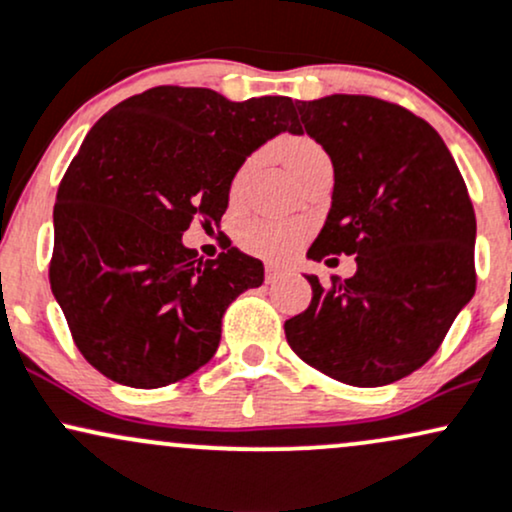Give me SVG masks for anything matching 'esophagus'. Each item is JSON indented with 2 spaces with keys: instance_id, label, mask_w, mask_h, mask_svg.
<instances>
[{
  "instance_id": "1",
  "label": "esophagus",
  "mask_w": 512,
  "mask_h": 512,
  "mask_svg": "<svg viewBox=\"0 0 512 512\" xmlns=\"http://www.w3.org/2000/svg\"><path fill=\"white\" fill-rule=\"evenodd\" d=\"M285 273H287L285 268L273 266V263H268V266H266V282H275V280H280L282 275H285Z\"/></svg>"
}]
</instances>
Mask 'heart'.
I'll list each match as a JSON object with an SVG mask.
<instances>
[{
  "label": "heart",
  "instance_id": "obj_1",
  "mask_svg": "<svg viewBox=\"0 0 512 512\" xmlns=\"http://www.w3.org/2000/svg\"><path fill=\"white\" fill-rule=\"evenodd\" d=\"M285 162L292 172L306 165L309 160L323 158V150L316 146L309 138H294L287 141L285 148ZM306 237V225L299 220H270V218H254L246 220L239 230V244L244 246L251 254L268 258V261H282L302 244Z\"/></svg>",
  "mask_w": 512,
  "mask_h": 512
}]
</instances>
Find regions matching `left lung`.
Masks as SVG:
<instances>
[{"instance_id":"8db88e82","label":"left lung","mask_w":512,"mask_h":512,"mask_svg":"<svg viewBox=\"0 0 512 512\" xmlns=\"http://www.w3.org/2000/svg\"><path fill=\"white\" fill-rule=\"evenodd\" d=\"M294 105L335 177L306 258L357 256V273L333 290L304 275L314 297L285 321L287 342L335 381L388 386L434 357L474 297L470 194L443 138L405 107L369 95Z\"/></svg>"}]
</instances>
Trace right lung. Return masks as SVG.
<instances>
[{"label": "right lung", "mask_w": 512, "mask_h": 512, "mask_svg": "<svg viewBox=\"0 0 512 512\" xmlns=\"http://www.w3.org/2000/svg\"><path fill=\"white\" fill-rule=\"evenodd\" d=\"M285 131L299 134L290 98L179 86L119 102L88 131L54 203L50 285L102 376L160 388L213 357L263 263L237 246L203 261L182 237L194 218L220 222L239 167Z\"/></svg>", "instance_id": "add662e5"}]
</instances>
